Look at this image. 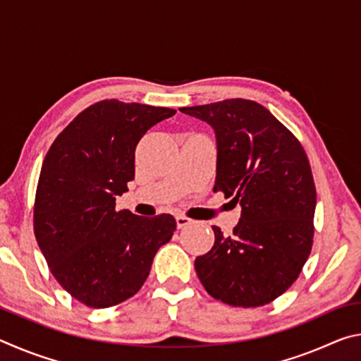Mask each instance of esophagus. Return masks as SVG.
Masks as SVG:
<instances>
[{
  "label": "esophagus",
  "instance_id": "1",
  "mask_svg": "<svg viewBox=\"0 0 361 361\" xmlns=\"http://www.w3.org/2000/svg\"><path fill=\"white\" fill-rule=\"evenodd\" d=\"M194 221L191 218H188V216H185V215H178L176 216V226H178V229H183V228H186V226H189V224H192Z\"/></svg>",
  "mask_w": 361,
  "mask_h": 361
}]
</instances>
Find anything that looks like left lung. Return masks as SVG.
I'll list each match as a JSON object with an SVG mask.
<instances>
[{"mask_svg":"<svg viewBox=\"0 0 361 361\" xmlns=\"http://www.w3.org/2000/svg\"><path fill=\"white\" fill-rule=\"evenodd\" d=\"M181 113L207 121L218 145L213 191L242 207L240 221L194 261L209 295L234 307H259L299 277L314 243L315 183L299 140L259 103L231 99Z\"/></svg>","mask_w":361,"mask_h":361,"instance_id":"left-lung-1","label":"left lung"}]
</instances>
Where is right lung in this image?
<instances>
[{"instance_id":"obj_1","label":"right lung","mask_w":361,"mask_h":361,"mask_svg":"<svg viewBox=\"0 0 361 361\" xmlns=\"http://www.w3.org/2000/svg\"><path fill=\"white\" fill-rule=\"evenodd\" d=\"M172 108L97 102L79 113L49 148L33 207L36 242L57 282L92 309L132 298L148 279L157 250L176 221L116 210V195L135 176L140 140Z\"/></svg>"}]
</instances>
